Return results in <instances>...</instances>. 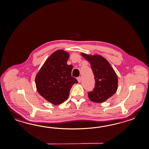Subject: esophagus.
<instances>
[{
    "instance_id": "1",
    "label": "esophagus",
    "mask_w": 149,
    "mask_h": 149,
    "mask_svg": "<svg viewBox=\"0 0 149 149\" xmlns=\"http://www.w3.org/2000/svg\"><path fill=\"white\" fill-rule=\"evenodd\" d=\"M77 79L79 82H81V77H79L77 78Z\"/></svg>"
}]
</instances>
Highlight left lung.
<instances>
[{
    "label": "left lung",
    "mask_w": 149,
    "mask_h": 149,
    "mask_svg": "<svg viewBox=\"0 0 149 149\" xmlns=\"http://www.w3.org/2000/svg\"><path fill=\"white\" fill-rule=\"evenodd\" d=\"M81 54L90 63L96 82L93 91L88 93L89 98L95 103H103L116 93L118 76L109 61L103 56L84 53Z\"/></svg>",
    "instance_id": "left-lung-1"
}]
</instances>
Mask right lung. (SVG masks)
Listing matches in <instances>:
<instances>
[{
	"label": "right lung",
	"mask_w": 149,
	"mask_h": 149,
	"mask_svg": "<svg viewBox=\"0 0 149 149\" xmlns=\"http://www.w3.org/2000/svg\"><path fill=\"white\" fill-rule=\"evenodd\" d=\"M69 56L64 50L55 51L46 59L35 77L37 91L54 105L65 102L73 84L78 83L71 75L73 66L67 63Z\"/></svg>",
	"instance_id": "obj_1"
}]
</instances>
